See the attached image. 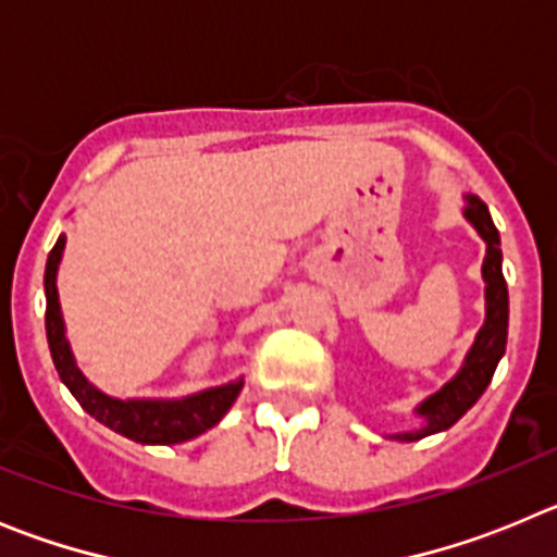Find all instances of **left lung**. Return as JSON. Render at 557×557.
Masks as SVG:
<instances>
[{"label":"left lung","mask_w":557,"mask_h":557,"mask_svg":"<svg viewBox=\"0 0 557 557\" xmlns=\"http://www.w3.org/2000/svg\"><path fill=\"white\" fill-rule=\"evenodd\" d=\"M466 218H469V223L480 231V236L488 245V250H485V264H482L485 309H488L485 312V326L476 334L462 371L451 379L449 385L441 387L435 396H430L424 405L418 407V412L424 416L426 426H421L416 432L393 435L396 441H421V437L432 435V432L449 430L451 424H457L476 405V398L485 393V387L491 385V376H494L502 354H505V343H508V284H505V275H502L499 231H496L494 220H491L488 206L476 198H469Z\"/></svg>","instance_id":"obj_1"}]
</instances>
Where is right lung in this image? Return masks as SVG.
I'll use <instances>...</instances> for the list:
<instances>
[{"instance_id": "obj_1", "label": "right lung", "mask_w": 557, "mask_h": 557, "mask_svg": "<svg viewBox=\"0 0 557 557\" xmlns=\"http://www.w3.org/2000/svg\"><path fill=\"white\" fill-rule=\"evenodd\" d=\"M63 243L66 236H58L55 248L49 250L47 270H44V289H47V339L49 351H52V362L58 368V376L63 379V385L72 391V396L81 401L83 410L88 416H95L100 424L108 430L120 432V435L131 437L136 444H184L198 437L200 432L211 430L220 418L228 412L234 405V398L243 391V379L231 382V385L214 387V391H203L198 396L181 398V401H120L86 382L75 366V357L69 351L66 334H63V318L61 304H58V287L55 273L58 262H61Z\"/></svg>"}]
</instances>
